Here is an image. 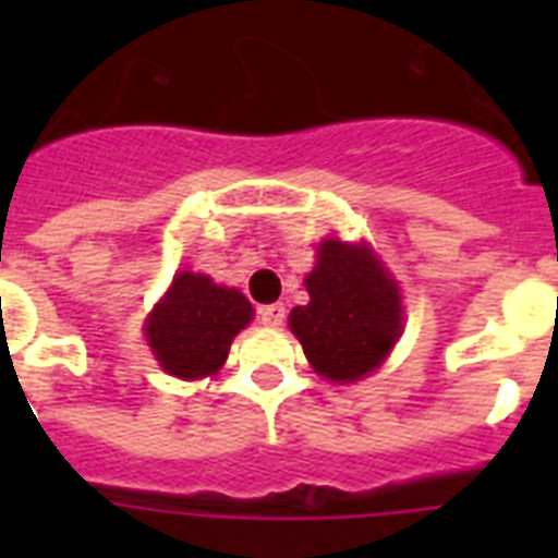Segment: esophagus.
Here are the masks:
<instances>
[{
    "mask_svg": "<svg viewBox=\"0 0 558 558\" xmlns=\"http://www.w3.org/2000/svg\"><path fill=\"white\" fill-rule=\"evenodd\" d=\"M260 322L266 324V327H280V324L287 322V306L283 304L260 306Z\"/></svg>",
    "mask_w": 558,
    "mask_h": 558,
    "instance_id": "34e87169",
    "label": "esophagus"
}]
</instances>
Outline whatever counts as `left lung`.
Returning <instances> with one entry per match:
<instances>
[{
	"mask_svg": "<svg viewBox=\"0 0 558 558\" xmlns=\"http://www.w3.org/2000/svg\"><path fill=\"white\" fill-rule=\"evenodd\" d=\"M304 283L310 304L289 313V327L313 371L330 381H359L376 371L402 336L399 287L376 254L324 240Z\"/></svg>",
	"mask_w": 558,
	"mask_h": 558,
	"instance_id": "obj_1",
	"label": "left lung"
}]
</instances>
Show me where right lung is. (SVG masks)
<instances>
[{"label":"right lung","instance_id":"add662e5","mask_svg":"<svg viewBox=\"0 0 558 558\" xmlns=\"http://www.w3.org/2000/svg\"><path fill=\"white\" fill-rule=\"evenodd\" d=\"M252 315L240 289L217 287L208 275L179 271L144 324V336L161 371L179 379H205L226 365L231 341Z\"/></svg>","mask_w":558,"mask_h":558}]
</instances>
